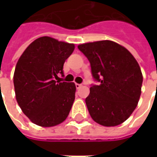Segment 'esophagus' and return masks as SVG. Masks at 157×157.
I'll return each instance as SVG.
<instances>
[{
	"instance_id": "1",
	"label": "esophagus",
	"mask_w": 157,
	"mask_h": 157,
	"mask_svg": "<svg viewBox=\"0 0 157 157\" xmlns=\"http://www.w3.org/2000/svg\"><path fill=\"white\" fill-rule=\"evenodd\" d=\"M81 86H82V85H81V84H78V83H75V87H76V88H77V89L80 88Z\"/></svg>"
}]
</instances>
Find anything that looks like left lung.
<instances>
[{
  "label": "left lung",
  "mask_w": 157,
  "mask_h": 157,
  "mask_svg": "<svg viewBox=\"0 0 157 157\" xmlns=\"http://www.w3.org/2000/svg\"><path fill=\"white\" fill-rule=\"evenodd\" d=\"M91 64L93 79L86 104L92 118L107 127L128 119L138 104L143 82L141 70L131 53L110 40L78 45Z\"/></svg>",
  "instance_id": "1"
}]
</instances>
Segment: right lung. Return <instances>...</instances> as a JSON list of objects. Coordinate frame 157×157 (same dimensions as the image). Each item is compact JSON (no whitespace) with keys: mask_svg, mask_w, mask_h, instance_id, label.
Wrapping results in <instances>:
<instances>
[{"mask_svg":"<svg viewBox=\"0 0 157 157\" xmlns=\"http://www.w3.org/2000/svg\"><path fill=\"white\" fill-rule=\"evenodd\" d=\"M74 48L73 44L45 36L30 44L19 58L13 76L16 99L33 124L52 127L69 115L75 85L55 79L58 74L64 76L63 65Z\"/></svg>","mask_w":157,"mask_h":157,"instance_id":"add662e5","label":"right lung"}]
</instances>
